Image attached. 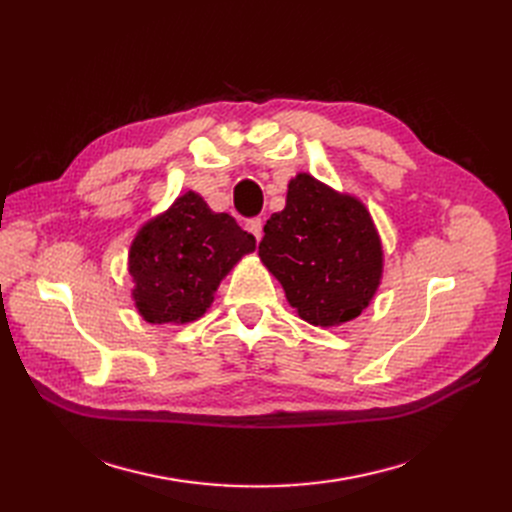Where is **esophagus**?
<instances>
[{
	"label": "esophagus",
	"mask_w": 512,
	"mask_h": 512,
	"mask_svg": "<svg viewBox=\"0 0 512 512\" xmlns=\"http://www.w3.org/2000/svg\"><path fill=\"white\" fill-rule=\"evenodd\" d=\"M245 228L252 232V235L260 241V237H262V220L260 218H252V220H247V224H245Z\"/></svg>",
	"instance_id": "esophagus-1"
}]
</instances>
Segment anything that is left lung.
I'll list each match as a JSON object with an SVG mask.
<instances>
[{
    "label": "left lung",
    "mask_w": 512,
    "mask_h": 512,
    "mask_svg": "<svg viewBox=\"0 0 512 512\" xmlns=\"http://www.w3.org/2000/svg\"><path fill=\"white\" fill-rule=\"evenodd\" d=\"M258 254L316 327L359 316L382 277V245L365 205L307 173L288 183L286 207L267 220Z\"/></svg>",
    "instance_id": "8db88e82"
}]
</instances>
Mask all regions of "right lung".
<instances>
[{
    "instance_id": "obj_1",
    "label": "right lung",
    "mask_w": 512,
    "mask_h": 512,
    "mask_svg": "<svg viewBox=\"0 0 512 512\" xmlns=\"http://www.w3.org/2000/svg\"><path fill=\"white\" fill-rule=\"evenodd\" d=\"M256 239L194 192L138 230L130 247L134 301L147 322H192L207 312L224 275Z\"/></svg>"
}]
</instances>
